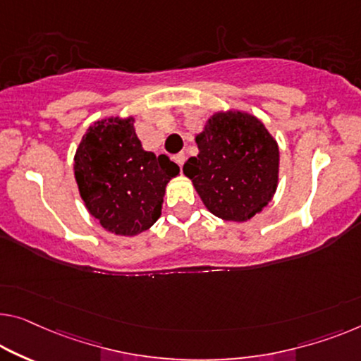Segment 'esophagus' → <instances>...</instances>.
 Here are the masks:
<instances>
[{
  "label": "esophagus",
  "instance_id": "1",
  "mask_svg": "<svg viewBox=\"0 0 361 361\" xmlns=\"http://www.w3.org/2000/svg\"><path fill=\"white\" fill-rule=\"evenodd\" d=\"M173 160H175L176 164H178V165L181 166L183 164H185V160H186V155L183 154V152H180V154H175V155H173Z\"/></svg>",
  "mask_w": 361,
  "mask_h": 361
}]
</instances>
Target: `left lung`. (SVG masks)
<instances>
[{
    "instance_id": "left-lung-1",
    "label": "left lung",
    "mask_w": 361,
    "mask_h": 361,
    "mask_svg": "<svg viewBox=\"0 0 361 361\" xmlns=\"http://www.w3.org/2000/svg\"><path fill=\"white\" fill-rule=\"evenodd\" d=\"M196 142L197 157L188 159L183 171L209 211L245 222L267 206L277 188L279 147L257 118L215 113Z\"/></svg>"
}]
</instances>
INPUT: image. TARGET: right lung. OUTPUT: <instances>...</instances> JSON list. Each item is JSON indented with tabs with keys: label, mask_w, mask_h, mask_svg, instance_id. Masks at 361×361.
I'll return each mask as SVG.
<instances>
[{
	"label": "right lung",
	"mask_w": 361,
	"mask_h": 361,
	"mask_svg": "<svg viewBox=\"0 0 361 361\" xmlns=\"http://www.w3.org/2000/svg\"><path fill=\"white\" fill-rule=\"evenodd\" d=\"M134 118H109L87 129L74 157V175L89 212L111 233L133 236L160 217L165 186L180 173L166 157L147 152Z\"/></svg>",
	"instance_id": "right-lung-1"
}]
</instances>
